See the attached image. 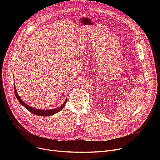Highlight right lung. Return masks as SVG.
I'll return each mask as SVG.
<instances>
[{"mask_svg":"<svg viewBox=\"0 0 160 160\" xmlns=\"http://www.w3.org/2000/svg\"><path fill=\"white\" fill-rule=\"evenodd\" d=\"M14 94H15V96H16L17 99H18V101H19V102H20V103L22 106H24V107H25L26 109H27L32 113L35 114L36 115H39V116H51L52 115H54V114L58 113V112H59V111H60L62 108L65 107V105L66 102H67V99H66L65 101V102L63 103V104L61 105L60 107H59L58 108H56V109H45V110L37 109H35V108H33L31 107V106L27 105L25 102H23L22 100L20 98V97L18 96V95L17 93V90H16V88H15V85H14Z\"/></svg>","mask_w":160,"mask_h":160,"instance_id":"obj_1","label":"right lung"}]
</instances>
